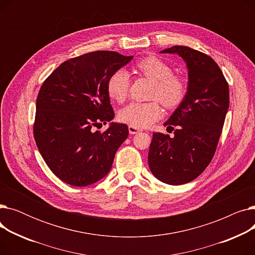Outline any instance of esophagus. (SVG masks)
<instances>
[{"label":"esophagus","mask_w":255,"mask_h":255,"mask_svg":"<svg viewBox=\"0 0 255 255\" xmlns=\"http://www.w3.org/2000/svg\"><path fill=\"white\" fill-rule=\"evenodd\" d=\"M128 129H129V133H130V134H136V133H139V132L141 131L139 128L133 127V126H129Z\"/></svg>","instance_id":"obj_1"}]
</instances>
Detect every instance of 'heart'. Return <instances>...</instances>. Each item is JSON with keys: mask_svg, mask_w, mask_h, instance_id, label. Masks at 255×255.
Returning <instances> with one entry per match:
<instances>
[{"mask_svg": "<svg viewBox=\"0 0 255 255\" xmlns=\"http://www.w3.org/2000/svg\"><path fill=\"white\" fill-rule=\"evenodd\" d=\"M135 69L154 83L149 102H131L119 113L121 122L136 128L153 125L163 116L161 102L166 109L180 106L188 93L186 80L173 74L171 67L154 56L145 57L135 63ZM107 94L111 99L121 103L126 100L130 90L129 74L124 69H118L111 74L106 83Z\"/></svg>", "mask_w": 255, "mask_h": 255, "instance_id": "obj_1", "label": "heart"}]
</instances>
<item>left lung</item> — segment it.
<instances>
[{
  "instance_id": "8db88e82",
  "label": "left lung",
  "mask_w": 255,
  "mask_h": 255,
  "mask_svg": "<svg viewBox=\"0 0 255 255\" xmlns=\"http://www.w3.org/2000/svg\"><path fill=\"white\" fill-rule=\"evenodd\" d=\"M162 53H177L189 70L188 93L164 126L176 130L172 138L153 133L149 167L153 175L169 185L196 179L210 164L230 105L229 84L217 63L206 53L176 45Z\"/></svg>"
}]
</instances>
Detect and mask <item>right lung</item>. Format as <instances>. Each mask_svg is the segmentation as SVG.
Returning <instances> with one entry per match:
<instances>
[{
    "instance_id": "obj_1",
    "label": "right lung",
    "mask_w": 255,
    "mask_h": 255,
    "mask_svg": "<svg viewBox=\"0 0 255 255\" xmlns=\"http://www.w3.org/2000/svg\"><path fill=\"white\" fill-rule=\"evenodd\" d=\"M132 58L111 50L88 52L62 63L40 88L34 138L45 163L63 182L84 187L111 170L128 126L113 123L104 132L95 128L115 117L107 79Z\"/></svg>"
}]
</instances>
